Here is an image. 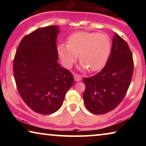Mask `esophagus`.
Returning a JSON list of instances; mask_svg holds the SVG:
<instances>
[{
	"label": "esophagus",
	"mask_w": 146,
	"mask_h": 146,
	"mask_svg": "<svg viewBox=\"0 0 146 146\" xmlns=\"http://www.w3.org/2000/svg\"><path fill=\"white\" fill-rule=\"evenodd\" d=\"M74 80L76 82H79L82 80V76L78 74H74Z\"/></svg>",
	"instance_id": "esophagus-1"
}]
</instances>
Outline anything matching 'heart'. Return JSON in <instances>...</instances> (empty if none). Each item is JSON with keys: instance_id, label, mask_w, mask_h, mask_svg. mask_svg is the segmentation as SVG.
Wrapping results in <instances>:
<instances>
[{"instance_id": "b5f03b06", "label": "heart", "mask_w": 146, "mask_h": 146, "mask_svg": "<svg viewBox=\"0 0 146 146\" xmlns=\"http://www.w3.org/2000/svg\"><path fill=\"white\" fill-rule=\"evenodd\" d=\"M111 40L106 34L95 32H78L69 37L68 44L58 46V54L63 64L71 68L79 59L83 69L92 72L103 68L110 55Z\"/></svg>"}]
</instances>
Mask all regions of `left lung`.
I'll use <instances>...</instances> for the list:
<instances>
[{"mask_svg":"<svg viewBox=\"0 0 146 146\" xmlns=\"http://www.w3.org/2000/svg\"><path fill=\"white\" fill-rule=\"evenodd\" d=\"M133 72V61L127 43L115 34L110 55L105 66L93 76L83 79L85 106L94 114L115 109L126 94Z\"/></svg>","mask_w":146,"mask_h":146,"instance_id":"1","label":"left lung"}]
</instances>
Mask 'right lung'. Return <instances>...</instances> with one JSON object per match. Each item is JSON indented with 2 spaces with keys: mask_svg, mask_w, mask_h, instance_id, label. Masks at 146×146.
Wrapping results in <instances>:
<instances>
[{
  "mask_svg": "<svg viewBox=\"0 0 146 146\" xmlns=\"http://www.w3.org/2000/svg\"><path fill=\"white\" fill-rule=\"evenodd\" d=\"M58 26L40 28L22 39L13 62L20 96L35 112L51 114L61 107L74 77L58 62Z\"/></svg>",
  "mask_w": 146,
  "mask_h": 146,
  "instance_id": "right-lung-1",
  "label": "right lung"
}]
</instances>
